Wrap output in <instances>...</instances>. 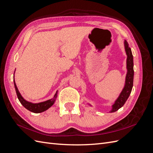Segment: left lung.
I'll return each instance as SVG.
<instances>
[{
    "label": "left lung",
    "mask_w": 153,
    "mask_h": 153,
    "mask_svg": "<svg viewBox=\"0 0 153 153\" xmlns=\"http://www.w3.org/2000/svg\"><path fill=\"white\" fill-rule=\"evenodd\" d=\"M124 50L127 55L126 58V69L127 73L126 78H125V84L122 91L120 93L118 98L115 100L114 104L112 105V109L110 111V113L116 112L119 108L126 103V100L129 98L130 94L133 84V76H134V70H133V57L131 52V50L129 48V45L126 40H124ZM89 105L91 106L89 103Z\"/></svg>",
    "instance_id": "obj_1"
}]
</instances>
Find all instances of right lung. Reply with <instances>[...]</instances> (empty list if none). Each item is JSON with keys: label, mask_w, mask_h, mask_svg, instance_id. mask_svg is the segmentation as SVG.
Returning <instances> with one entry per match:
<instances>
[{"label": "right lung", "mask_w": 153, "mask_h": 153, "mask_svg": "<svg viewBox=\"0 0 153 153\" xmlns=\"http://www.w3.org/2000/svg\"><path fill=\"white\" fill-rule=\"evenodd\" d=\"M14 75H15V73H14ZM13 82H14V85H15L17 97H18V100H19L20 102L21 103V104L23 106H24V107L26 109L30 111V112H32L38 114V113H41V112H45V111H46L47 110H48L49 108H50L51 106H52L54 104L55 100H56V98L57 97L58 91H57L56 93L55 94V95L53 96V98H52V99H50L48 100H47L45 101H43V102L38 103H34L30 102V101H27L24 98H23L22 96L20 94V92H19V91H18L17 86L16 85L15 81V76H14Z\"/></svg>", "instance_id": "right-lung-1"}]
</instances>
